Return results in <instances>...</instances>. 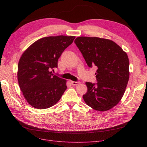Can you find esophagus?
<instances>
[{"label":"esophagus","mask_w":147,"mask_h":147,"mask_svg":"<svg viewBox=\"0 0 147 147\" xmlns=\"http://www.w3.org/2000/svg\"><path fill=\"white\" fill-rule=\"evenodd\" d=\"M71 84L73 85H79V84L80 83V82H74V81H71Z\"/></svg>","instance_id":"esophagus-1"}]
</instances>
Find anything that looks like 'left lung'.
<instances>
[{"mask_svg":"<svg viewBox=\"0 0 147 147\" xmlns=\"http://www.w3.org/2000/svg\"><path fill=\"white\" fill-rule=\"evenodd\" d=\"M74 43L89 67L95 65L97 83L86 82L88 91L83 97L95 110L105 111L117 105L129 80V59L112 40L98 37H78Z\"/></svg>","mask_w":147,"mask_h":147,"instance_id":"8db88e82","label":"left lung"}]
</instances>
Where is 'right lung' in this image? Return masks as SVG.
<instances>
[{
  "instance_id": "right-lung-1",
  "label": "right lung",
  "mask_w": 147,
  "mask_h": 147,
  "mask_svg": "<svg viewBox=\"0 0 147 147\" xmlns=\"http://www.w3.org/2000/svg\"><path fill=\"white\" fill-rule=\"evenodd\" d=\"M75 36H48L30 46L20 59L18 80L27 102L45 109L57 103L67 88L66 81L52 74L58 59Z\"/></svg>"
}]
</instances>
